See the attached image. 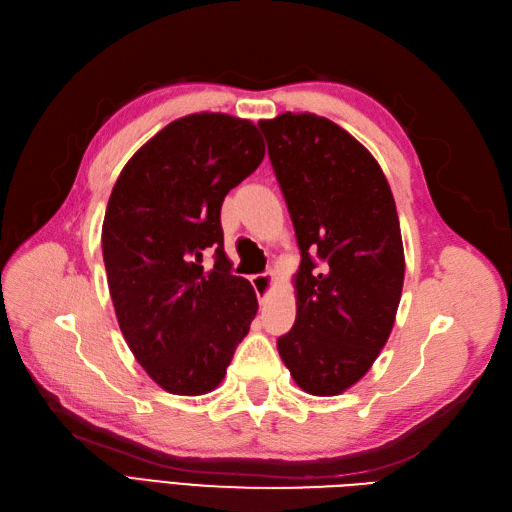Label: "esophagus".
I'll return each instance as SVG.
<instances>
[{"label":"esophagus","mask_w":512,"mask_h":512,"mask_svg":"<svg viewBox=\"0 0 512 512\" xmlns=\"http://www.w3.org/2000/svg\"><path fill=\"white\" fill-rule=\"evenodd\" d=\"M252 286L258 294V301L265 303L269 299V294L273 292V273H256L252 275Z\"/></svg>","instance_id":"1"}]
</instances>
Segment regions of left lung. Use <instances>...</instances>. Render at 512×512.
Instances as JSON below:
<instances>
[{
  "label": "left lung",
  "instance_id": "8db88e82",
  "mask_svg": "<svg viewBox=\"0 0 512 512\" xmlns=\"http://www.w3.org/2000/svg\"><path fill=\"white\" fill-rule=\"evenodd\" d=\"M258 128L301 250L297 318L277 350L305 393L339 395L393 331L406 273L395 200L376 158L327 117L284 113Z\"/></svg>",
  "mask_w": 512,
  "mask_h": 512
}]
</instances>
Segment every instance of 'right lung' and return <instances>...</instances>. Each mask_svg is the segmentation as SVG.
Segmentation results:
<instances>
[{
  "label": "right lung",
  "mask_w": 512,
  "mask_h": 512,
  "mask_svg": "<svg viewBox=\"0 0 512 512\" xmlns=\"http://www.w3.org/2000/svg\"><path fill=\"white\" fill-rule=\"evenodd\" d=\"M262 158L252 121L194 113L138 149L108 198L102 256L119 329L173 395L213 391L258 312L252 284L230 273L220 209Z\"/></svg>",
  "instance_id": "add662e5"
}]
</instances>
